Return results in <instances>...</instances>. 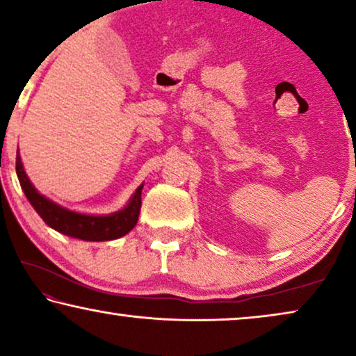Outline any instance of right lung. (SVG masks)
Wrapping results in <instances>:
<instances>
[{"mask_svg":"<svg viewBox=\"0 0 356 356\" xmlns=\"http://www.w3.org/2000/svg\"><path fill=\"white\" fill-rule=\"evenodd\" d=\"M15 172H17L20 186L27 195L29 202L33 205V209L44 220V223L59 233L83 241H112L122 238L135 228L141 210L143 186L136 189L130 204L122 212L107 216H92L70 212V210L59 207V205L38 194L24 172L20 157L15 161Z\"/></svg>","mask_w":356,"mask_h":356,"instance_id":"1","label":"right lung"}]
</instances>
